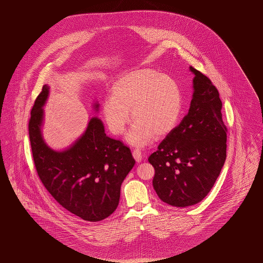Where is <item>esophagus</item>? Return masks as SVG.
<instances>
[{
  "label": "esophagus",
  "instance_id": "obj_1",
  "mask_svg": "<svg viewBox=\"0 0 263 263\" xmlns=\"http://www.w3.org/2000/svg\"><path fill=\"white\" fill-rule=\"evenodd\" d=\"M132 155L134 157V159L137 161V162H141L142 159H143V156H142V153L139 149H134L132 152Z\"/></svg>",
  "mask_w": 263,
  "mask_h": 263
}]
</instances>
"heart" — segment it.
Returning a JSON list of instances; mask_svg holds the SVG:
<instances>
[{
  "label": "heart",
  "instance_id": "heart-1",
  "mask_svg": "<svg viewBox=\"0 0 263 263\" xmlns=\"http://www.w3.org/2000/svg\"><path fill=\"white\" fill-rule=\"evenodd\" d=\"M182 105L181 89L175 79L152 69H140L114 82L110 97L102 102V114L115 135L122 134L133 117L135 121L126 139L132 145L145 146L155 135L165 136L175 128Z\"/></svg>",
  "mask_w": 263,
  "mask_h": 263
}]
</instances>
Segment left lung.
<instances>
[{
    "label": "left lung",
    "mask_w": 263,
    "mask_h": 263,
    "mask_svg": "<svg viewBox=\"0 0 263 263\" xmlns=\"http://www.w3.org/2000/svg\"><path fill=\"white\" fill-rule=\"evenodd\" d=\"M189 69L195 77L188 113L148 159L155 168L154 189L161 200L175 207L203 200L227 157L228 130L219 91L206 76Z\"/></svg>",
    "instance_id": "8db88e82"
}]
</instances>
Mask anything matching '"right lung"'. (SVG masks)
I'll return each instance as SVG.
<instances>
[{
    "instance_id": "obj_1",
    "label": "right lung",
    "mask_w": 263,
    "mask_h": 263,
    "mask_svg": "<svg viewBox=\"0 0 263 263\" xmlns=\"http://www.w3.org/2000/svg\"><path fill=\"white\" fill-rule=\"evenodd\" d=\"M49 95L44 85L31 109L28 132L38 176L54 199L88 222L110 216L118 206L120 188L135 160L125 145L106 136L102 121L92 117L81 137L63 151L45 143L41 126ZM98 112L99 102L93 103Z\"/></svg>"
}]
</instances>
